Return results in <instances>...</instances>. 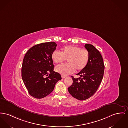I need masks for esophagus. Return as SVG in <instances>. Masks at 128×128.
<instances>
[{"label": "esophagus", "instance_id": "1", "mask_svg": "<svg viewBox=\"0 0 128 128\" xmlns=\"http://www.w3.org/2000/svg\"><path fill=\"white\" fill-rule=\"evenodd\" d=\"M66 77V76H64V75H62V78H65Z\"/></svg>", "mask_w": 128, "mask_h": 128}]
</instances>
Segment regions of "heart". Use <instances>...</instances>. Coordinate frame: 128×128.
Instances as JSON below:
<instances>
[{"instance_id": "1", "label": "heart", "mask_w": 128, "mask_h": 128, "mask_svg": "<svg viewBox=\"0 0 128 128\" xmlns=\"http://www.w3.org/2000/svg\"><path fill=\"white\" fill-rule=\"evenodd\" d=\"M52 60L56 64L61 63L67 59L68 63L58 65L55 70L62 75H67L77 71H81L87 66L89 60V53L87 50L74 46H68L62 49L61 52L53 51L51 54Z\"/></svg>"}]
</instances>
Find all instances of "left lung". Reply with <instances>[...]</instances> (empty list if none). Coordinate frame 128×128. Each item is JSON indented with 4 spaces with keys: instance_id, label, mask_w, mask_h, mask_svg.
Returning a JSON list of instances; mask_svg holds the SVG:
<instances>
[{
    "instance_id": "obj_1",
    "label": "left lung",
    "mask_w": 128,
    "mask_h": 128,
    "mask_svg": "<svg viewBox=\"0 0 128 128\" xmlns=\"http://www.w3.org/2000/svg\"><path fill=\"white\" fill-rule=\"evenodd\" d=\"M85 48L89 53V60L87 66L77 75L75 78L71 76L73 84L68 88V92L75 98L85 100L92 96L97 91L102 81L104 64L102 56L94 46L85 44Z\"/></svg>"
}]
</instances>
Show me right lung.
<instances>
[{"instance_id": "right-lung-1", "label": "right lung", "mask_w": 128, "mask_h": 128, "mask_svg": "<svg viewBox=\"0 0 128 128\" xmlns=\"http://www.w3.org/2000/svg\"><path fill=\"white\" fill-rule=\"evenodd\" d=\"M57 44L54 42L37 44L26 52L23 60L21 73L29 94L42 98L53 91L56 84L62 79L55 72L51 58Z\"/></svg>"}]
</instances>
